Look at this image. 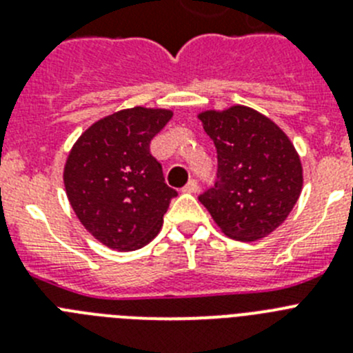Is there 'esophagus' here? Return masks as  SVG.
<instances>
[{"label":"esophagus","instance_id":"34e87169","mask_svg":"<svg viewBox=\"0 0 353 353\" xmlns=\"http://www.w3.org/2000/svg\"><path fill=\"white\" fill-rule=\"evenodd\" d=\"M198 189H199L198 182H196L194 179H191L185 183V187H183V192H198Z\"/></svg>","mask_w":353,"mask_h":353}]
</instances>
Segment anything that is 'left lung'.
Masks as SVG:
<instances>
[{
  "mask_svg": "<svg viewBox=\"0 0 353 353\" xmlns=\"http://www.w3.org/2000/svg\"><path fill=\"white\" fill-rule=\"evenodd\" d=\"M217 152L214 185L198 199L230 239H263L288 217L302 189L297 152L279 127L235 105L199 114Z\"/></svg>",
  "mask_w": 353,
  "mask_h": 353,
  "instance_id": "left-lung-1",
  "label": "left lung"
}]
</instances>
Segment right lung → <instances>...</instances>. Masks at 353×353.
<instances>
[{
  "label": "right lung",
  "mask_w": 353,
  "mask_h": 353,
  "mask_svg": "<svg viewBox=\"0 0 353 353\" xmlns=\"http://www.w3.org/2000/svg\"><path fill=\"white\" fill-rule=\"evenodd\" d=\"M171 118L164 109L132 108L93 123L65 164V189L83 226L118 251L146 245L179 196L164 180L150 143Z\"/></svg>",
  "instance_id": "1"
}]
</instances>
